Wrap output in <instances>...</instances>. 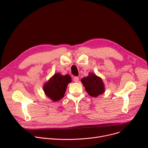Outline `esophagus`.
Here are the masks:
<instances>
[{
  "label": "esophagus",
  "instance_id": "34e87169",
  "mask_svg": "<svg viewBox=\"0 0 148 148\" xmlns=\"http://www.w3.org/2000/svg\"><path fill=\"white\" fill-rule=\"evenodd\" d=\"M73 80H74V82L77 83V82H79V78L78 77H74V79H73Z\"/></svg>",
  "mask_w": 148,
  "mask_h": 148
}]
</instances>
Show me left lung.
I'll list each match as a JSON object with an SVG mask.
<instances>
[{"instance_id":"1","label":"left lung","mask_w":148,"mask_h":148,"mask_svg":"<svg viewBox=\"0 0 148 148\" xmlns=\"http://www.w3.org/2000/svg\"><path fill=\"white\" fill-rule=\"evenodd\" d=\"M81 82L88 94L94 97L102 94L104 92V86L101 79L95 74L90 73L86 77H84Z\"/></svg>"}]
</instances>
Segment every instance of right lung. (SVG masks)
<instances>
[{
  "label": "right lung",
  "instance_id": "obj_1",
  "mask_svg": "<svg viewBox=\"0 0 148 148\" xmlns=\"http://www.w3.org/2000/svg\"><path fill=\"white\" fill-rule=\"evenodd\" d=\"M70 82H71V78L69 75L55 74L45 84L44 90L47 96L53 101H57L64 97L67 86Z\"/></svg>",
  "mask_w": 148,
  "mask_h": 148
}]
</instances>
